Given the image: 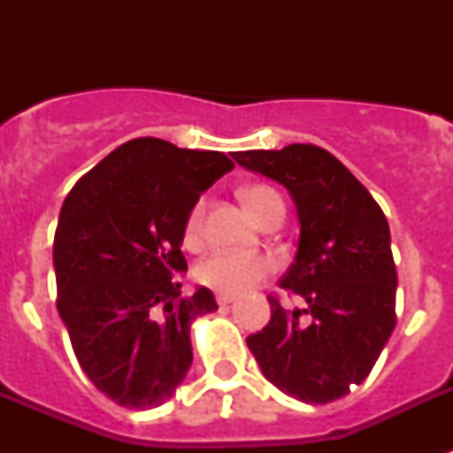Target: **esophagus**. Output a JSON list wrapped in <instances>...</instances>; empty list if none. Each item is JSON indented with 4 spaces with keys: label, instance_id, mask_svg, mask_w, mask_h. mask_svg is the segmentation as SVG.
Masks as SVG:
<instances>
[{
    "label": "esophagus",
    "instance_id": "obj_1",
    "mask_svg": "<svg viewBox=\"0 0 453 453\" xmlns=\"http://www.w3.org/2000/svg\"><path fill=\"white\" fill-rule=\"evenodd\" d=\"M216 301H219V305H230L234 301V294H230V291H219Z\"/></svg>",
    "mask_w": 453,
    "mask_h": 453
}]
</instances>
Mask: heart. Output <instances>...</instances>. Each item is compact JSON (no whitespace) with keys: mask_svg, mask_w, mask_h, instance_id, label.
I'll use <instances>...</instances> for the list:
<instances>
[{"mask_svg":"<svg viewBox=\"0 0 453 453\" xmlns=\"http://www.w3.org/2000/svg\"><path fill=\"white\" fill-rule=\"evenodd\" d=\"M240 195L256 220H263L275 209H284L282 197L268 185H247V188H242ZM202 223H204V199H199L185 219V242L188 244H195L202 237ZM273 268H275V263L270 256L219 249V251H211L204 258H199L192 273H195V280L204 287L237 294V291H244L254 287L256 282H261L263 277L273 273Z\"/></svg>","mask_w":453,"mask_h":453,"instance_id":"obj_1","label":"heart"}]
</instances>
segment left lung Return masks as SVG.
<instances>
[{
	"mask_svg": "<svg viewBox=\"0 0 453 453\" xmlns=\"http://www.w3.org/2000/svg\"><path fill=\"white\" fill-rule=\"evenodd\" d=\"M244 169L282 183L301 220L296 261L282 287L305 308L270 294V322L247 338L263 376L308 404L359 386L393 334L397 270L386 213L336 157L312 143L234 152Z\"/></svg>",
	"mask_w": 453,
	"mask_h": 453,
	"instance_id": "left-lung-1",
	"label": "left lung"
}]
</instances>
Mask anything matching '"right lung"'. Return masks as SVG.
Segmentation results:
<instances>
[{
	"label": "right lung",
	"instance_id": "add662e5",
	"mask_svg": "<svg viewBox=\"0 0 453 453\" xmlns=\"http://www.w3.org/2000/svg\"><path fill=\"white\" fill-rule=\"evenodd\" d=\"M233 166L223 152L134 138L67 192L56 308L88 380L119 407H159L190 369L192 319L219 305L204 287L180 296L185 219Z\"/></svg>",
	"mask_w": 453,
	"mask_h": 453
}]
</instances>
